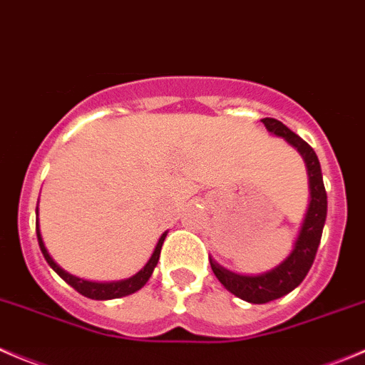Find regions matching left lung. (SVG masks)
Returning <instances> with one entry per match:
<instances>
[{"label":"left lung","instance_id":"obj_1","mask_svg":"<svg viewBox=\"0 0 365 365\" xmlns=\"http://www.w3.org/2000/svg\"><path fill=\"white\" fill-rule=\"evenodd\" d=\"M262 123L271 135L282 137L289 146H292L302 155L307 175H309L310 200L302 228H299L298 237L294 240V246H292L291 253L285 257V260H282L277 267L269 269L262 274H251L250 277V274L230 271V269L217 264L214 258L208 257L212 271L217 277V280L225 285L226 291H230L233 296L244 299V302L255 303V305H262V303L282 298V296L294 291L305 280L307 272L310 271L314 258H316L317 247H319L328 210L323 173H321V164L316 151L302 137L291 132L284 123L272 118H264Z\"/></svg>","mask_w":365,"mask_h":365}]
</instances>
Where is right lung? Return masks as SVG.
Listing matches in <instances>:
<instances>
[{"mask_svg":"<svg viewBox=\"0 0 365 365\" xmlns=\"http://www.w3.org/2000/svg\"><path fill=\"white\" fill-rule=\"evenodd\" d=\"M35 214L38 215V207H37V210H35ZM165 235H168V232L162 233L160 239H158V242H157V246H155L153 255L150 257V260H148L146 265H144L139 272H135L133 277L126 278V280H119V282H93V280H83V278L74 277V274L67 272L66 269H62L55 260H53V257L49 255V251L46 250L44 240H42L41 228H38V219H37V240H38V246H41V251H42V255H44L46 262L49 264V267H51L53 271H55L56 274H58V277L66 282V284H69L71 287L76 289L81 296H85V298H91V299L123 298V296L133 294V292H137L139 289H143L144 285H146V282L150 280L151 274H153L155 267H157Z\"/></svg>","mask_w":365,"mask_h":365,"instance_id":"add662e5","label":"right lung"}]
</instances>
